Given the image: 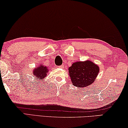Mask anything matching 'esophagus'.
Returning a JSON list of instances; mask_svg holds the SVG:
<instances>
[{"instance_id": "1", "label": "esophagus", "mask_w": 128, "mask_h": 128, "mask_svg": "<svg viewBox=\"0 0 128 128\" xmlns=\"http://www.w3.org/2000/svg\"><path fill=\"white\" fill-rule=\"evenodd\" d=\"M64 65H61V66H58V68H64Z\"/></svg>"}]
</instances>
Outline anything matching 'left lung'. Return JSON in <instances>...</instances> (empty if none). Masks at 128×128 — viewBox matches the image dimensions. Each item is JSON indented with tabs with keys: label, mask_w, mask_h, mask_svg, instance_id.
<instances>
[{
	"label": "left lung",
	"mask_w": 128,
	"mask_h": 128,
	"mask_svg": "<svg viewBox=\"0 0 128 128\" xmlns=\"http://www.w3.org/2000/svg\"><path fill=\"white\" fill-rule=\"evenodd\" d=\"M99 72V66L89 60L74 62L68 68L72 84L80 88L91 84L95 80Z\"/></svg>",
	"instance_id": "obj_1"
}]
</instances>
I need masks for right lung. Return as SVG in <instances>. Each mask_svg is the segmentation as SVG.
<instances>
[{
	"mask_svg": "<svg viewBox=\"0 0 128 128\" xmlns=\"http://www.w3.org/2000/svg\"><path fill=\"white\" fill-rule=\"evenodd\" d=\"M48 72H49V68H48V67L42 65V64H41L40 66L36 67L33 69V75L36 77H37V79L42 80L46 76Z\"/></svg>",
	"mask_w": 128,
	"mask_h": 128,
	"instance_id": "obj_1",
	"label": "right lung"
}]
</instances>
